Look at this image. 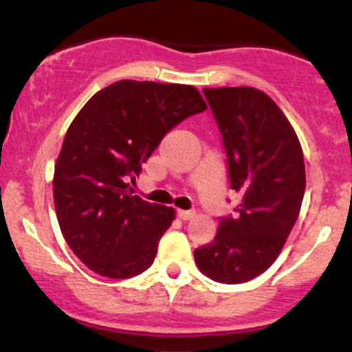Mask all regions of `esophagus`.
Segmentation results:
<instances>
[{"label":"esophagus","mask_w":352,"mask_h":352,"mask_svg":"<svg viewBox=\"0 0 352 352\" xmlns=\"http://www.w3.org/2000/svg\"><path fill=\"white\" fill-rule=\"evenodd\" d=\"M177 216H179V218L182 219V221H189V219H192L194 216H196V212H194V211H184V209H179V211H177Z\"/></svg>","instance_id":"34e87169"}]
</instances>
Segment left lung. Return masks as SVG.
Listing matches in <instances>:
<instances>
[{
	"label": "left lung",
	"mask_w": 352,
	"mask_h": 352,
	"mask_svg": "<svg viewBox=\"0 0 352 352\" xmlns=\"http://www.w3.org/2000/svg\"><path fill=\"white\" fill-rule=\"evenodd\" d=\"M202 91L221 133L230 187L242 199L194 257L212 281L240 285L271 267L296 223L305 196L303 151L289 120L264 91Z\"/></svg>",
	"instance_id": "1"
}]
</instances>
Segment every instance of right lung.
Instances as JSON below:
<instances>
[{"instance_id": "1", "label": "right lung", "mask_w": 352, "mask_h": 352, "mask_svg": "<svg viewBox=\"0 0 352 352\" xmlns=\"http://www.w3.org/2000/svg\"><path fill=\"white\" fill-rule=\"evenodd\" d=\"M208 109L189 85L122 80L78 112L54 170V206L65 240L97 274L126 279L153 264L173 208L133 196L129 182L177 124Z\"/></svg>"}]
</instances>
